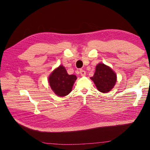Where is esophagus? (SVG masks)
I'll return each mask as SVG.
<instances>
[{"label":"esophagus","instance_id":"obj_1","mask_svg":"<svg viewBox=\"0 0 150 150\" xmlns=\"http://www.w3.org/2000/svg\"><path fill=\"white\" fill-rule=\"evenodd\" d=\"M79 72H80V74L82 76H84L86 75V71L83 70V69H81L79 71Z\"/></svg>","mask_w":150,"mask_h":150}]
</instances>
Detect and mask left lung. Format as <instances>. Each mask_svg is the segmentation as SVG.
<instances>
[{
    "mask_svg": "<svg viewBox=\"0 0 150 150\" xmlns=\"http://www.w3.org/2000/svg\"><path fill=\"white\" fill-rule=\"evenodd\" d=\"M91 79L93 81L99 91L106 93L115 86L117 76L111 67L103 63H99L96 66L94 76Z\"/></svg>",
    "mask_w": 150,
    "mask_h": 150,
    "instance_id": "left-lung-1",
    "label": "left lung"
}]
</instances>
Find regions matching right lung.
<instances>
[{
	"mask_svg": "<svg viewBox=\"0 0 150 150\" xmlns=\"http://www.w3.org/2000/svg\"><path fill=\"white\" fill-rule=\"evenodd\" d=\"M76 79L75 75L68 74L65 67L61 65L51 72L48 81L53 92L57 96L63 97L71 92Z\"/></svg>",
	"mask_w": 150,
	"mask_h": 150,
	"instance_id": "right-lung-1",
	"label": "right lung"
}]
</instances>
